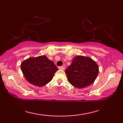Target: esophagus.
<instances>
[{
	"instance_id": "obj_1",
	"label": "esophagus",
	"mask_w": 123,
	"mask_h": 123,
	"mask_svg": "<svg viewBox=\"0 0 123 123\" xmlns=\"http://www.w3.org/2000/svg\"><path fill=\"white\" fill-rule=\"evenodd\" d=\"M58 68L59 69H62V70H64V69H65V67H63V66L59 67Z\"/></svg>"
}]
</instances>
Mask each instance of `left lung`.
Wrapping results in <instances>:
<instances>
[{"label": "left lung", "instance_id": "obj_1", "mask_svg": "<svg viewBox=\"0 0 123 123\" xmlns=\"http://www.w3.org/2000/svg\"><path fill=\"white\" fill-rule=\"evenodd\" d=\"M69 83L78 88L91 85L98 73L97 63L89 57L78 55L65 70Z\"/></svg>", "mask_w": 123, "mask_h": 123}]
</instances>
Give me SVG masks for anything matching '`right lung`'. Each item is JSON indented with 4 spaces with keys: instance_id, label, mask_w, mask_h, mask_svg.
I'll use <instances>...</instances> for the list:
<instances>
[{
    "instance_id": "1",
    "label": "right lung",
    "mask_w": 123,
    "mask_h": 123,
    "mask_svg": "<svg viewBox=\"0 0 123 123\" xmlns=\"http://www.w3.org/2000/svg\"><path fill=\"white\" fill-rule=\"evenodd\" d=\"M21 68L26 80L38 87L46 85L51 81L58 70L54 62L45 55L28 58L22 62Z\"/></svg>"
}]
</instances>
